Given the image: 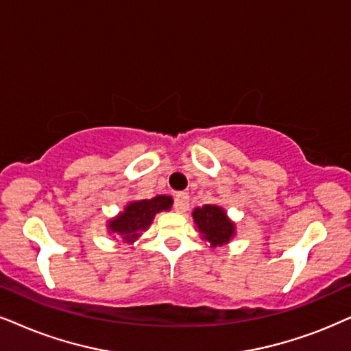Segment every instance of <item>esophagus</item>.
Here are the masks:
<instances>
[{
	"label": "esophagus",
	"mask_w": 351,
	"mask_h": 351,
	"mask_svg": "<svg viewBox=\"0 0 351 351\" xmlns=\"http://www.w3.org/2000/svg\"><path fill=\"white\" fill-rule=\"evenodd\" d=\"M189 207V196L186 193H180L176 194L175 197V210L178 212V214H184L186 210H188Z\"/></svg>",
	"instance_id": "34e87169"
}]
</instances>
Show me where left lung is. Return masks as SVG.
I'll return each instance as SVG.
<instances>
[{"label": "left lung", "instance_id": "1", "mask_svg": "<svg viewBox=\"0 0 351 351\" xmlns=\"http://www.w3.org/2000/svg\"><path fill=\"white\" fill-rule=\"evenodd\" d=\"M193 220L204 241L210 247L228 245L237 237V225L230 219L227 210L219 204H206L193 210Z\"/></svg>", "mask_w": 351, "mask_h": 351}]
</instances>
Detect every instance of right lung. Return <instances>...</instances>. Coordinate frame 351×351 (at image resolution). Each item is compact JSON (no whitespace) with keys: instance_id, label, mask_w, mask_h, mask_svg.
Instances as JSON below:
<instances>
[{"instance_id":"right-lung-1","label":"right lung","mask_w":351,"mask_h":351,"mask_svg":"<svg viewBox=\"0 0 351 351\" xmlns=\"http://www.w3.org/2000/svg\"><path fill=\"white\" fill-rule=\"evenodd\" d=\"M171 206V196H165V194L152 199L130 201L118 215L106 221V232L112 239L118 238L128 245H134L152 225L155 215L170 210Z\"/></svg>"}]
</instances>
